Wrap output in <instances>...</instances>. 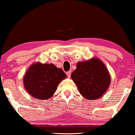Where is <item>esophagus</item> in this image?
<instances>
[{
    "mask_svg": "<svg viewBox=\"0 0 135 135\" xmlns=\"http://www.w3.org/2000/svg\"><path fill=\"white\" fill-rule=\"evenodd\" d=\"M66 75H67V76H68V78H70V76H71V71H68L67 73H66Z\"/></svg>",
    "mask_w": 135,
    "mask_h": 135,
    "instance_id": "34e87169",
    "label": "esophagus"
}]
</instances>
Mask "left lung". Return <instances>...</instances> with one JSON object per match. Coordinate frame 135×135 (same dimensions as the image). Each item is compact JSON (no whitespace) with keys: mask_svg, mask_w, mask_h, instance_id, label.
Returning <instances> with one entry per match:
<instances>
[{"mask_svg":"<svg viewBox=\"0 0 135 135\" xmlns=\"http://www.w3.org/2000/svg\"><path fill=\"white\" fill-rule=\"evenodd\" d=\"M71 77L81 95L90 100L102 97L111 84V76L106 66L96 57L78 62Z\"/></svg>","mask_w":135,"mask_h":135,"instance_id":"left-lung-1","label":"left lung"}]
</instances>
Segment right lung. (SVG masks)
Listing matches in <instances>:
<instances>
[{
  "mask_svg": "<svg viewBox=\"0 0 135 135\" xmlns=\"http://www.w3.org/2000/svg\"><path fill=\"white\" fill-rule=\"evenodd\" d=\"M67 77L60 68L53 64L35 62L29 67L23 79L24 86L31 96L38 100L53 97L62 80Z\"/></svg>",
  "mask_w": 135,
  "mask_h": 135,
  "instance_id": "add662e5",
  "label": "right lung"
}]
</instances>
